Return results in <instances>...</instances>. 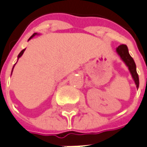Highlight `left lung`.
Here are the masks:
<instances>
[{
    "label": "left lung",
    "mask_w": 147,
    "mask_h": 147,
    "mask_svg": "<svg viewBox=\"0 0 147 147\" xmlns=\"http://www.w3.org/2000/svg\"><path fill=\"white\" fill-rule=\"evenodd\" d=\"M117 52L119 55L122 61L125 63V65L128 67L133 79L135 82L137 88H138V87H139V79H138V75L136 71V64H135L134 60L133 59L132 57L130 56V55L129 54L127 46L124 44L118 46V47L117 48Z\"/></svg>",
    "instance_id": "8db88e82"
}]
</instances>
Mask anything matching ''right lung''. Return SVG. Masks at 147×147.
<instances>
[{
    "label": "right lung",
    "instance_id": "obj_1",
    "mask_svg": "<svg viewBox=\"0 0 147 147\" xmlns=\"http://www.w3.org/2000/svg\"><path fill=\"white\" fill-rule=\"evenodd\" d=\"M35 35H37V33H34V34H33V35H32L31 37H30V38H29V40H30V39H31L32 38H33V37H34V36H35ZM25 50H26V49H24V50H22V51H21V52L19 53L18 56V59H19V58H20V57L22 56V55H23V53H24V51H25ZM15 64H16V63H15ZM15 64H14V66H15ZM14 66H13V67H14ZM13 70H12V72H13Z\"/></svg>",
    "mask_w": 147,
    "mask_h": 147
}]
</instances>
